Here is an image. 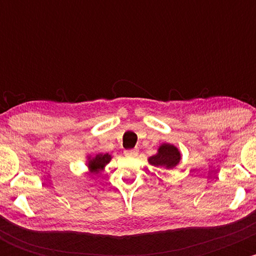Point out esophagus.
<instances>
[{"label":"esophagus","instance_id":"34e87169","mask_svg":"<svg viewBox=\"0 0 256 256\" xmlns=\"http://www.w3.org/2000/svg\"><path fill=\"white\" fill-rule=\"evenodd\" d=\"M125 156L128 158H136L138 155V150L137 149H128V150H125L124 152Z\"/></svg>","mask_w":256,"mask_h":256}]
</instances>
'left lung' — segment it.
I'll return each instance as SVG.
<instances>
[{
    "mask_svg": "<svg viewBox=\"0 0 256 256\" xmlns=\"http://www.w3.org/2000/svg\"><path fill=\"white\" fill-rule=\"evenodd\" d=\"M180 152L171 143H162L158 146V152L149 156L148 162L155 167H164L166 170H172L180 161Z\"/></svg>",
    "mask_w": 256,
    "mask_h": 256,
    "instance_id": "8db88e82",
    "label": "left lung"
}]
</instances>
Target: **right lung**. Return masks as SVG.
<instances>
[{
    "label": "right lung",
    "instance_id": "add662e5",
    "mask_svg": "<svg viewBox=\"0 0 256 256\" xmlns=\"http://www.w3.org/2000/svg\"><path fill=\"white\" fill-rule=\"evenodd\" d=\"M112 155L104 154V152H98L95 155H88L86 156V166L91 174H101L104 171V167L110 162Z\"/></svg>",
    "mask_w": 256,
    "mask_h": 256
}]
</instances>
